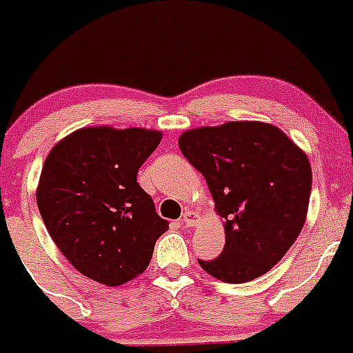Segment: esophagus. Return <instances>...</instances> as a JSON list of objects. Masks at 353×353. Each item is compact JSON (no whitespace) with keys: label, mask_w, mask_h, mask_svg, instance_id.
I'll return each mask as SVG.
<instances>
[{"label":"esophagus","mask_w":353,"mask_h":353,"mask_svg":"<svg viewBox=\"0 0 353 353\" xmlns=\"http://www.w3.org/2000/svg\"><path fill=\"white\" fill-rule=\"evenodd\" d=\"M199 221V214H196V212L192 210H185L182 214V219H180V223L183 224V226L191 228V226H196Z\"/></svg>","instance_id":"34e87169"}]
</instances>
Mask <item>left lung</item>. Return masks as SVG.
<instances>
[{
  "mask_svg": "<svg viewBox=\"0 0 353 353\" xmlns=\"http://www.w3.org/2000/svg\"><path fill=\"white\" fill-rule=\"evenodd\" d=\"M179 146L203 174L224 219L226 242L201 269L224 283L269 272L297 240L311 196V166L283 130L261 121H228L183 132Z\"/></svg>",
  "mask_w": 353,
  "mask_h": 353,
  "instance_id": "obj_1",
  "label": "left lung"
}]
</instances>
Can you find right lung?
I'll use <instances>...</instances> for the list:
<instances>
[{
    "instance_id": "1",
    "label": "right lung",
    "mask_w": 353,
    "mask_h": 353,
    "mask_svg": "<svg viewBox=\"0 0 353 353\" xmlns=\"http://www.w3.org/2000/svg\"><path fill=\"white\" fill-rule=\"evenodd\" d=\"M162 139L159 130L84 127L49 152L37 205L49 235L83 276L120 286L148 267L170 223L159 217L138 170Z\"/></svg>"
}]
</instances>
